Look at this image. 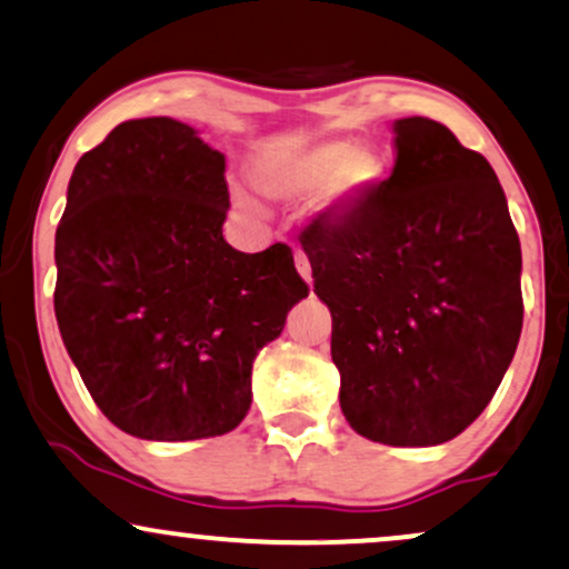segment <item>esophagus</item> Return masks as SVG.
Listing matches in <instances>:
<instances>
[{"label": "esophagus", "instance_id": "34e87169", "mask_svg": "<svg viewBox=\"0 0 569 569\" xmlns=\"http://www.w3.org/2000/svg\"><path fill=\"white\" fill-rule=\"evenodd\" d=\"M293 262H297V270H299V276L307 280V283H312V264H309V260H307V254L305 251H297V254H293Z\"/></svg>", "mask_w": 569, "mask_h": 569}]
</instances>
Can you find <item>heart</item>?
I'll return each instance as SVG.
<instances>
[{"mask_svg":"<svg viewBox=\"0 0 569 569\" xmlns=\"http://www.w3.org/2000/svg\"><path fill=\"white\" fill-rule=\"evenodd\" d=\"M383 176V160L370 147L320 141L297 152H276L257 162V181L272 197L297 199L322 189L326 204L362 199Z\"/></svg>","mask_w":569,"mask_h":569,"instance_id":"heart-1","label":"heart"}]
</instances>
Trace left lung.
<instances>
[{
    "instance_id": "obj_1",
    "label": "left lung",
    "mask_w": 569,
    "mask_h": 569,
    "mask_svg": "<svg viewBox=\"0 0 569 569\" xmlns=\"http://www.w3.org/2000/svg\"><path fill=\"white\" fill-rule=\"evenodd\" d=\"M397 162L299 241L333 318L341 412L359 436L436 446L493 399L522 330L520 239L483 154L428 118L393 123Z\"/></svg>"
}]
</instances>
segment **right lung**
Instances as JSON below:
<instances>
[{
	"mask_svg": "<svg viewBox=\"0 0 569 569\" xmlns=\"http://www.w3.org/2000/svg\"><path fill=\"white\" fill-rule=\"evenodd\" d=\"M226 157L172 118L126 120L78 160L54 236V315L107 420L147 441L233 430L251 362L309 289L286 243L222 239Z\"/></svg>",
	"mask_w": 569,
	"mask_h": 569,
	"instance_id": "obj_1",
	"label": "right lung"
}]
</instances>
